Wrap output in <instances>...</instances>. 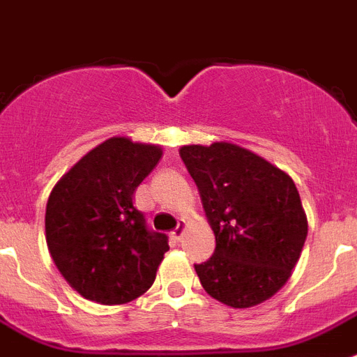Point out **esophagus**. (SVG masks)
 Segmentation results:
<instances>
[{
  "mask_svg": "<svg viewBox=\"0 0 357 357\" xmlns=\"http://www.w3.org/2000/svg\"><path fill=\"white\" fill-rule=\"evenodd\" d=\"M185 229H187V223H185V220H179L178 227L174 229V232L170 236H172V239H176V241H179V239L183 238V232Z\"/></svg>",
  "mask_w": 357,
  "mask_h": 357,
  "instance_id": "34e87169",
  "label": "esophagus"
}]
</instances>
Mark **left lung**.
<instances>
[{
  "mask_svg": "<svg viewBox=\"0 0 357 357\" xmlns=\"http://www.w3.org/2000/svg\"><path fill=\"white\" fill-rule=\"evenodd\" d=\"M179 155L215 236L214 254L194 265L203 289L232 308L263 303L285 285L307 239L294 181L232 143L187 145Z\"/></svg>",
  "mask_w": 357,
  "mask_h": 357,
  "instance_id": "8db88e82",
  "label": "left lung"
}]
</instances>
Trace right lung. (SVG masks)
Segmentation results:
<instances>
[{
  "label": "right lung",
  "instance_id": "add662e5",
  "mask_svg": "<svg viewBox=\"0 0 357 357\" xmlns=\"http://www.w3.org/2000/svg\"><path fill=\"white\" fill-rule=\"evenodd\" d=\"M161 149L110 137L92 149L52 188L45 214L50 256L85 299L121 305L151 289L167 234L154 232L132 203Z\"/></svg>",
  "mask_w": 357,
  "mask_h": 357
}]
</instances>
